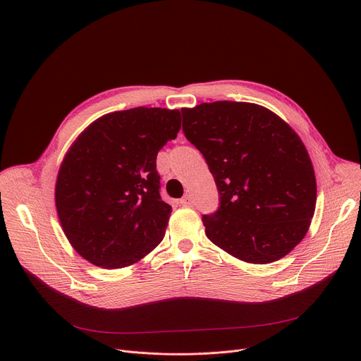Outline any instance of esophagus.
Instances as JSON below:
<instances>
[{"label":"esophagus","mask_w":361,"mask_h":361,"mask_svg":"<svg viewBox=\"0 0 361 361\" xmlns=\"http://www.w3.org/2000/svg\"><path fill=\"white\" fill-rule=\"evenodd\" d=\"M180 202L184 205V207H191V205L194 204V200H192V197H191L190 194H187V195H184V197L180 200Z\"/></svg>","instance_id":"esophagus-1"}]
</instances>
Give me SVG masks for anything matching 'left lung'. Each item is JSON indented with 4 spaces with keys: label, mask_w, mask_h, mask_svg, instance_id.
Masks as SVG:
<instances>
[{
    "label": "left lung",
    "mask_w": 361,
    "mask_h": 361,
    "mask_svg": "<svg viewBox=\"0 0 361 361\" xmlns=\"http://www.w3.org/2000/svg\"><path fill=\"white\" fill-rule=\"evenodd\" d=\"M183 131L214 177L220 207L202 224L235 259L269 264L307 234L317 185L310 156L277 114L251 102L214 101L181 109Z\"/></svg>",
    "instance_id": "left-lung-1"
}]
</instances>
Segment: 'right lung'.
<instances>
[{"instance_id": "1", "label": "right lung", "mask_w": 361, "mask_h": 361, "mask_svg": "<svg viewBox=\"0 0 361 361\" xmlns=\"http://www.w3.org/2000/svg\"><path fill=\"white\" fill-rule=\"evenodd\" d=\"M180 127L178 110L137 107L99 117L71 144L57 176L56 207L82 259L123 269L161 243L171 205L161 200L156 160Z\"/></svg>"}]
</instances>
